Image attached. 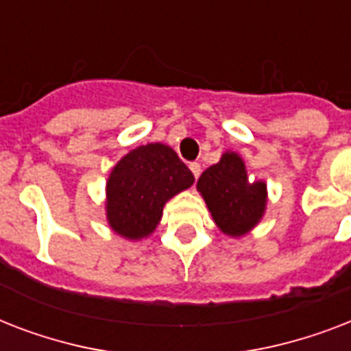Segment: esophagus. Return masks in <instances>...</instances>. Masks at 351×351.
I'll use <instances>...</instances> for the list:
<instances>
[{"instance_id": "1", "label": "esophagus", "mask_w": 351, "mask_h": 351, "mask_svg": "<svg viewBox=\"0 0 351 351\" xmlns=\"http://www.w3.org/2000/svg\"><path fill=\"white\" fill-rule=\"evenodd\" d=\"M189 169H191V173L195 178H198V176H200V173H202V167H200V164H198V162H193V164H189Z\"/></svg>"}]
</instances>
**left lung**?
Instances as JSON below:
<instances>
[{"label":"left lung","mask_w":351,"mask_h":351,"mask_svg":"<svg viewBox=\"0 0 351 351\" xmlns=\"http://www.w3.org/2000/svg\"><path fill=\"white\" fill-rule=\"evenodd\" d=\"M197 189L215 224L230 237L250 233L266 211V182H250L244 160L233 151L222 154L219 164L204 171Z\"/></svg>","instance_id":"obj_1"}]
</instances>
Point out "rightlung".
<instances>
[{"instance_id":"add662e5","label":"right lung","mask_w":351,"mask_h":351,"mask_svg":"<svg viewBox=\"0 0 351 351\" xmlns=\"http://www.w3.org/2000/svg\"><path fill=\"white\" fill-rule=\"evenodd\" d=\"M195 176L164 143L132 149L107 180V222L123 239L140 240L156 230L165 202L193 186Z\"/></svg>"}]
</instances>
